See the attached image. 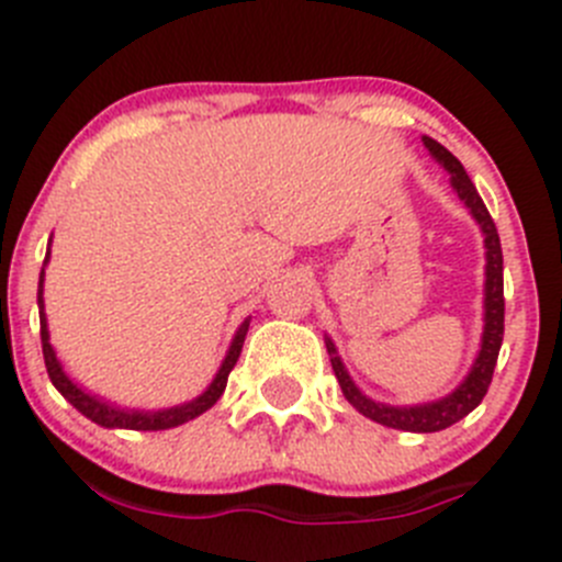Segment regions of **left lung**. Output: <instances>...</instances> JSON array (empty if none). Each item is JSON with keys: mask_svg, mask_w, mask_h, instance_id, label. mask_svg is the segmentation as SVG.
Instances as JSON below:
<instances>
[{"mask_svg": "<svg viewBox=\"0 0 562 562\" xmlns=\"http://www.w3.org/2000/svg\"><path fill=\"white\" fill-rule=\"evenodd\" d=\"M425 148L430 151V157L436 159L441 168L450 173V187L458 198L463 201V206L469 210L472 221L480 226L483 234V248H485V281H483V334H480V347L477 356H474L472 367L463 375V381L458 383L452 392H447L445 397L427 400V403H414V405H392L381 403V400H372L370 394H364L358 389V383L352 381V375L347 372L345 361H341L339 350H336L334 339L325 334V347H328L330 367H334V375L339 381L341 394H345L347 403L364 414L367 419L378 422V425L394 427V430H408V432H436L445 430V427L456 425L463 416L472 414L480 403H483L485 392H488V383L494 378L496 358H499L502 347V334H505V297H502V245L499 234H496L494 221H491L488 210H485L483 198L477 195V187L472 184L469 173L463 170V165L447 151L441 143H436L432 137H422Z\"/></svg>", "mask_w": 562, "mask_h": 562, "instance_id": "8db88e82", "label": "left lung"}]
</instances>
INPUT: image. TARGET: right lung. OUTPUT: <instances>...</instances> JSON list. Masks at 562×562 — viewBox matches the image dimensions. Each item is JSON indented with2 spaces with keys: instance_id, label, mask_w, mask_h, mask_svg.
Wrapping results in <instances>:
<instances>
[{
  "instance_id": "1",
  "label": "right lung",
  "mask_w": 562,
  "mask_h": 562,
  "mask_svg": "<svg viewBox=\"0 0 562 562\" xmlns=\"http://www.w3.org/2000/svg\"><path fill=\"white\" fill-rule=\"evenodd\" d=\"M49 256H52V237H49V248H46L44 270H41V278H37L41 345H44V361H46V372H49L52 383H55L57 392H60L63 397H66L68 403L79 411V414L88 416V419L95 422V425L110 427V430H170V427H179V425H184V422L201 416L204 411H210L217 400H221V394L226 392L228 372L234 370L239 352H243L250 317H245L243 323H239V328L234 330L232 345H228V350H226V356H223L221 367H217L215 378H212L210 386L198 394V397L187 400V403H179V405H168V408H135V405L112 403V400L101 397V394L90 392V389H85L82 383L74 381V378L66 372V367H63L60 358H57V350L52 347L49 319H46V303H44V281H46V265H49Z\"/></svg>"
}]
</instances>
